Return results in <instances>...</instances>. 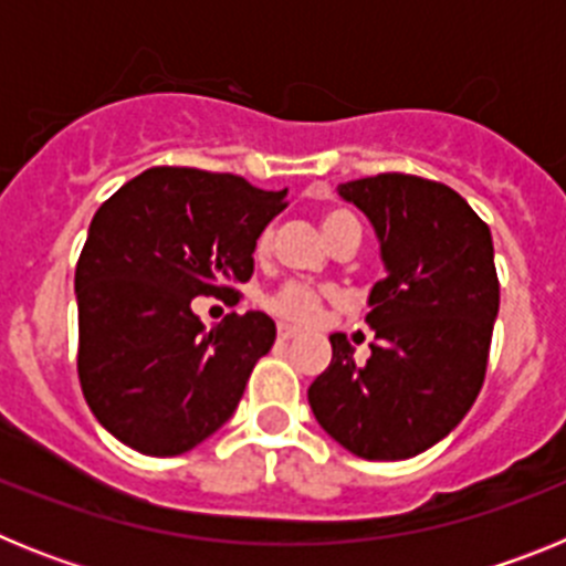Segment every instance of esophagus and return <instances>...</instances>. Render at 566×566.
I'll return each instance as SVG.
<instances>
[{
  "label": "esophagus",
  "mask_w": 566,
  "mask_h": 566,
  "mask_svg": "<svg viewBox=\"0 0 566 566\" xmlns=\"http://www.w3.org/2000/svg\"><path fill=\"white\" fill-rule=\"evenodd\" d=\"M294 334H297V328H292V326H277V339H280V343H286V339H292Z\"/></svg>",
  "instance_id": "esophagus-1"
}]
</instances>
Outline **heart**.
Masks as SVG:
<instances>
[{"label": "heart", "mask_w": 566, "mask_h": 566, "mask_svg": "<svg viewBox=\"0 0 566 566\" xmlns=\"http://www.w3.org/2000/svg\"><path fill=\"white\" fill-rule=\"evenodd\" d=\"M319 229L326 234L328 243H339L345 238H359V221L357 214L352 209H343V207H328L323 209L319 214ZM269 243H272V234L263 232L258 238V258L269 252ZM319 306H323V294L314 292L308 286H300V283H289V286L280 289L277 294L269 297V308H272L277 317L283 319H292V323H308V319L317 317Z\"/></svg>", "instance_id": "b5f03b06"}]
</instances>
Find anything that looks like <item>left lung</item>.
<instances>
[{"instance_id": "obj_1", "label": "left lung", "mask_w": 566, "mask_h": 566, "mask_svg": "<svg viewBox=\"0 0 566 566\" xmlns=\"http://www.w3.org/2000/svg\"><path fill=\"white\" fill-rule=\"evenodd\" d=\"M337 192L371 221L385 277L368 294L371 357L357 365L345 334H332L308 405L354 457L411 459L448 437L482 391L499 314L493 238L462 195L417 175L382 172Z\"/></svg>"}]
</instances>
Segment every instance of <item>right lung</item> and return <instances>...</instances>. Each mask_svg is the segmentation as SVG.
Instances as JSON below:
<instances>
[{"instance_id":"right-lung-1","label":"right lung","mask_w":566,"mask_h":566,"mask_svg":"<svg viewBox=\"0 0 566 566\" xmlns=\"http://www.w3.org/2000/svg\"><path fill=\"white\" fill-rule=\"evenodd\" d=\"M286 209L240 175L153 167L98 207L76 266L78 379L118 442L178 457L234 413L274 345L263 312L203 328L192 297H238L260 232Z\"/></svg>"}]
</instances>
